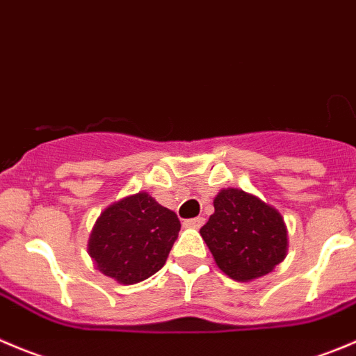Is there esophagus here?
I'll list each match as a JSON object with an SVG mask.
<instances>
[{"mask_svg":"<svg viewBox=\"0 0 356 356\" xmlns=\"http://www.w3.org/2000/svg\"><path fill=\"white\" fill-rule=\"evenodd\" d=\"M203 224H205V217H193V219L184 220L186 227H195V229L202 227Z\"/></svg>","mask_w":356,"mask_h":356,"instance_id":"34e87169","label":"esophagus"}]
</instances>
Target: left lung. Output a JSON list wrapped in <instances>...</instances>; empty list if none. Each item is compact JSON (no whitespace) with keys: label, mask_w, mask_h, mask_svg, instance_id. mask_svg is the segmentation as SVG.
Returning <instances> with one entry per match:
<instances>
[{"label":"left lung","mask_w":356,"mask_h":356,"mask_svg":"<svg viewBox=\"0 0 356 356\" xmlns=\"http://www.w3.org/2000/svg\"><path fill=\"white\" fill-rule=\"evenodd\" d=\"M216 212L200 229L216 264L229 278L264 277L287 254V227L280 212L241 189H222Z\"/></svg>","instance_id":"left-lung-1"}]
</instances>
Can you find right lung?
I'll use <instances>...</instances> for the list:
<instances>
[{
  "instance_id": "1",
  "label": "right lung",
  "mask_w": 356,
  "mask_h": 356,
  "mask_svg": "<svg viewBox=\"0 0 356 356\" xmlns=\"http://www.w3.org/2000/svg\"><path fill=\"white\" fill-rule=\"evenodd\" d=\"M179 229L175 212L147 193H137L101 213L88 240V254L101 273L132 285L163 268Z\"/></svg>"
}]
</instances>
